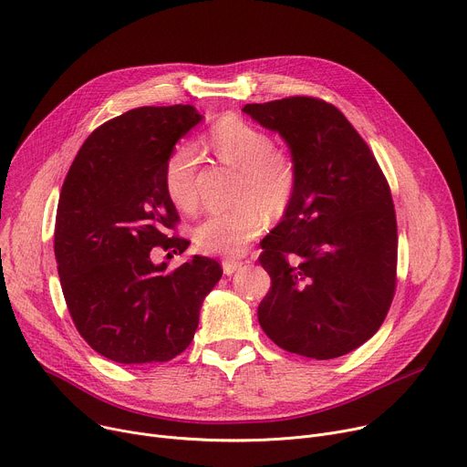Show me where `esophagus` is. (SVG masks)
<instances>
[{
  "label": "esophagus",
  "mask_w": 467,
  "mask_h": 467,
  "mask_svg": "<svg viewBox=\"0 0 467 467\" xmlns=\"http://www.w3.org/2000/svg\"><path fill=\"white\" fill-rule=\"evenodd\" d=\"M241 265H243V262H241V260H234V258H226V260H223L224 275H232V273H235Z\"/></svg>",
  "instance_id": "1"
}]
</instances>
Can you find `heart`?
Wrapping results in <instances>:
<instances>
[{
	"instance_id": "heart-1",
	"label": "heart",
	"mask_w": 467,
	"mask_h": 467,
	"mask_svg": "<svg viewBox=\"0 0 467 467\" xmlns=\"http://www.w3.org/2000/svg\"><path fill=\"white\" fill-rule=\"evenodd\" d=\"M207 146L223 164L241 170L235 200L241 205L211 213L194 228V243L205 254L237 256L260 235L269 217L280 219L292 207L299 168L296 157L275 146L273 136L237 116H223L207 130ZM198 153L192 143H179L168 155L162 183L179 211L198 203Z\"/></svg>"
}]
</instances>
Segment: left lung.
I'll return each instance as SVG.
<instances>
[{
  "label": "left lung",
  "mask_w": 467,
  "mask_h": 467,
  "mask_svg": "<svg viewBox=\"0 0 467 467\" xmlns=\"http://www.w3.org/2000/svg\"><path fill=\"white\" fill-rule=\"evenodd\" d=\"M243 112L278 130L299 168L297 194L262 243L271 288L258 306L282 349L335 358L381 327L397 290L399 234L374 153L324 99L285 97Z\"/></svg>",
  "instance_id": "8db88e82"
}]
</instances>
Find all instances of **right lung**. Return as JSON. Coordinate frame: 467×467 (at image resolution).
<instances>
[{
  "label": "right lung",
  "mask_w": 467,
  "mask_h": 467,
  "mask_svg": "<svg viewBox=\"0 0 467 467\" xmlns=\"http://www.w3.org/2000/svg\"><path fill=\"white\" fill-rule=\"evenodd\" d=\"M202 116L191 104L141 106L97 127L61 187L54 253L67 308L82 338L121 365L164 363L192 342L203 297L223 276L211 258L168 269L182 254L179 214L162 171Z\"/></svg>",
  "instance_id": "obj_1"
}]
</instances>
